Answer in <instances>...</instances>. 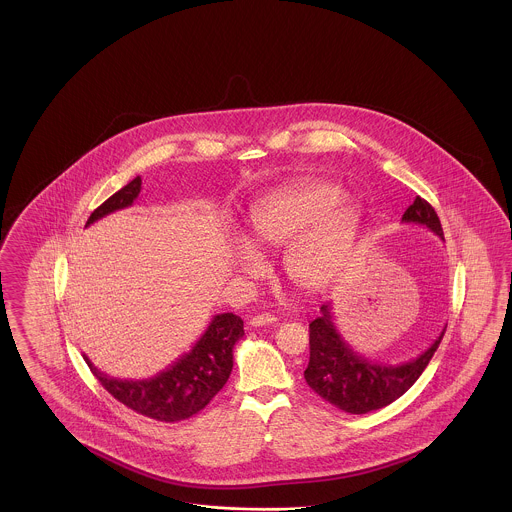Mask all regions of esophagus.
<instances>
[{
	"label": "esophagus",
	"mask_w": 512,
	"mask_h": 512,
	"mask_svg": "<svg viewBox=\"0 0 512 512\" xmlns=\"http://www.w3.org/2000/svg\"><path fill=\"white\" fill-rule=\"evenodd\" d=\"M270 324H276V318L272 314H255L249 320L251 328H263V326H270Z\"/></svg>",
	"instance_id": "obj_1"
}]
</instances>
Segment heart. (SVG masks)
<instances>
[{
	"label": "heart",
	"mask_w": 512,
	"mask_h": 512,
	"mask_svg": "<svg viewBox=\"0 0 512 512\" xmlns=\"http://www.w3.org/2000/svg\"><path fill=\"white\" fill-rule=\"evenodd\" d=\"M360 205L345 190L324 181H303L270 192L251 209V240L263 249H286L287 276L305 289L335 284L354 257L362 236ZM234 261L247 274H263L261 251L240 242Z\"/></svg>",
	"instance_id": "b5f03b06"
}]
</instances>
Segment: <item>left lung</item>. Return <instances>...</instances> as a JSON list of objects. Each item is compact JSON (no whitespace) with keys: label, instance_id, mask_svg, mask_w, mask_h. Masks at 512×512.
<instances>
[{"label":"left lung","instance_id":"left-lung-1","mask_svg":"<svg viewBox=\"0 0 512 512\" xmlns=\"http://www.w3.org/2000/svg\"><path fill=\"white\" fill-rule=\"evenodd\" d=\"M402 221L427 226L444 240V230L434 207L421 196L409 205ZM444 331L423 354L409 362L396 366L375 364L343 341L333 324L331 305L326 303L320 307V316L308 324L310 360L305 369L308 387L335 408L354 415L385 408L421 377L440 345Z\"/></svg>","mask_w":512,"mask_h":512}]
</instances>
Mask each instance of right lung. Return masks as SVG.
Returning <instances> with one entry per match:
<instances>
[{"label":"right lung","mask_w":512,"mask_h":512,"mask_svg":"<svg viewBox=\"0 0 512 512\" xmlns=\"http://www.w3.org/2000/svg\"><path fill=\"white\" fill-rule=\"evenodd\" d=\"M141 183V177H135L122 190L112 194L91 213L87 225L133 204L141 192ZM242 337L244 322L240 316L232 312L217 314L190 352L156 377L144 381L112 379L95 368L87 356L83 358L97 381L123 406L154 421L179 423L202 411L225 387L234 364L232 348Z\"/></svg>","instance_id":"add662e5"}]
</instances>
